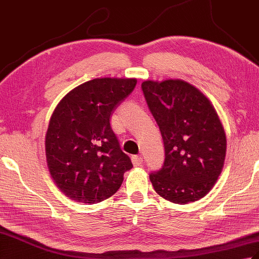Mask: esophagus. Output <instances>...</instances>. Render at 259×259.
Listing matches in <instances>:
<instances>
[{
	"label": "esophagus",
	"mask_w": 259,
	"mask_h": 259,
	"mask_svg": "<svg viewBox=\"0 0 259 259\" xmlns=\"http://www.w3.org/2000/svg\"><path fill=\"white\" fill-rule=\"evenodd\" d=\"M131 160H133V163H134V166H136V167H138V166H141L142 164V158L140 157V156H133L131 157Z\"/></svg>",
	"instance_id": "obj_1"
}]
</instances>
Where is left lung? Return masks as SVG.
<instances>
[{
  "label": "left lung",
  "instance_id": "1",
  "mask_svg": "<svg viewBox=\"0 0 259 259\" xmlns=\"http://www.w3.org/2000/svg\"><path fill=\"white\" fill-rule=\"evenodd\" d=\"M141 88L164 146L162 167L149 175L153 189L180 205L199 200L217 181L226 156V135L216 110L185 81H145Z\"/></svg>",
  "mask_w": 259,
  "mask_h": 259
}]
</instances>
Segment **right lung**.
Instances as JSON below:
<instances>
[{
  "label": "right lung",
  "instance_id": "right-lung-1",
  "mask_svg": "<svg viewBox=\"0 0 259 259\" xmlns=\"http://www.w3.org/2000/svg\"><path fill=\"white\" fill-rule=\"evenodd\" d=\"M136 84V79H93L74 88L54 109L46 136L47 162L69 198L84 203L106 200L133 168L110 118Z\"/></svg>",
  "mask_w": 259,
  "mask_h": 259
}]
</instances>
